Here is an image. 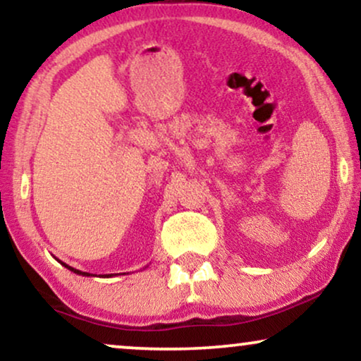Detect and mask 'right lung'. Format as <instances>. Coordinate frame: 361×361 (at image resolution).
Returning <instances> with one entry per match:
<instances>
[{
  "label": "right lung",
  "instance_id": "add662e5",
  "mask_svg": "<svg viewBox=\"0 0 361 361\" xmlns=\"http://www.w3.org/2000/svg\"><path fill=\"white\" fill-rule=\"evenodd\" d=\"M62 266H66L67 269H71L72 273H75V274H78V276H92L90 273H85V271H80V269H75V268H72V266H68V264H66V263H62ZM105 278H111V274H108V276H105Z\"/></svg>",
  "mask_w": 361,
  "mask_h": 361
}]
</instances>
